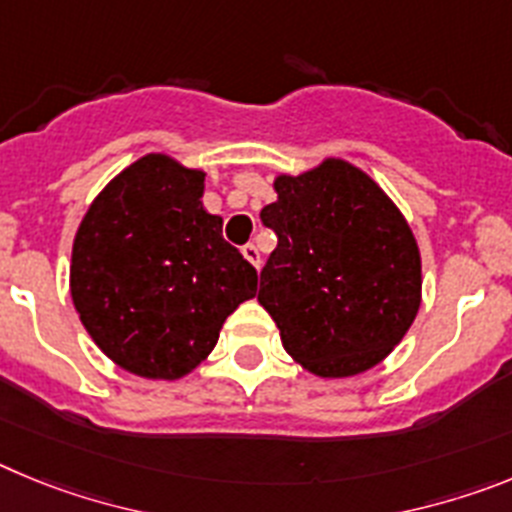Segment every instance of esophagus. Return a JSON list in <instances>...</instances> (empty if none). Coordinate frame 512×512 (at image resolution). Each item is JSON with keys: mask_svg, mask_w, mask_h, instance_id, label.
I'll return each instance as SVG.
<instances>
[{"mask_svg": "<svg viewBox=\"0 0 512 512\" xmlns=\"http://www.w3.org/2000/svg\"><path fill=\"white\" fill-rule=\"evenodd\" d=\"M241 253H243V259H246L248 264L253 266V269L259 271V266H261V253H259V248L253 246V243H246V246L241 248Z\"/></svg>", "mask_w": 512, "mask_h": 512, "instance_id": "1", "label": "esophagus"}]
</instances>
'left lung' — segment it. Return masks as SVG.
I'll return each mask as SVG.
<instances>
[{"mask_svg": "<svg viewBox=\"0 0 512 512\" xmlns=\"http://www.w3.org/2000/svg\"><path fill=\"white\" fill-rule=\"evenodd\" d=\"M274 192L261 220L279 243L259 302L284 351L323 379L369 372L405 338L423 300L408 220L372 176L336 156L279 174Z\"/></svg>", "mask_w": 512, "mask_h": 512, "instance_id": "obj_1", "label": "left lung"}]
</instances>
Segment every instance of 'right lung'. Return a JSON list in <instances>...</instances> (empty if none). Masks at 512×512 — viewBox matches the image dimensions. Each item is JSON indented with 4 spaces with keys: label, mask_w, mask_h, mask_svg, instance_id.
<instances>
[{
    "label": "right lung",
    "mask_w": 512,
    "mask_h": 512,
    "mask_svg": "<svg viewBox=\"0 0 512 512\" xmlns=\"http://www.w3.org/2000/svg\"><path fill=\"white\" fill-rule=\"evenodd\" d=\"M205 176L146 153L94 197L74 235L69 289L81 325L135 377L192 374L225 318L256 297V269L225 243L223 217L202 207Z\"/></svg>",
    "instance_id": "1"
}]
</instances>
